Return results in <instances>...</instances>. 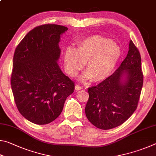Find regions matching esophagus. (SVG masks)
<instances>
[{
  "label": "esophagus",
  "instance_id": "1",
  "mask_svg": "<svg viewBox=\"0 0 156 156\" xmlns=\"http://www.w3.org/2000/svg\"><path fill=\"white\" fill-rule=\"evenodd\" d=\"M83 89V87L82 86H80V84H76V86H75V89L76 91H78V90H80V89Z\"/></svg>",
  "mask_w": 156,
  "mask_h": 156
}]
</instances>
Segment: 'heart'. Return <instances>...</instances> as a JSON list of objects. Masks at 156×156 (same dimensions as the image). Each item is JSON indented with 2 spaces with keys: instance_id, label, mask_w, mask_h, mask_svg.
Instances as JSON below:
<instances>
[{
  "instance_id": "obj_1",
  "label": "heart",
  "mask_w": 156,
  "mask_h": 156,
  "mask_svg": "<svg viewBox=\"0 0 156 156\" xmlns=\"http://www.w3.org/2000/svg\"><path fill=\"white\" fill-rule=\"evenodd\" d=\"M120 56V49L112 39L102 35H92L80 41L74 50L68 48L64 54L65 69L75 76L86 63L85 79L100 83L109 77Z\"/></svg>"
}]
</instances>
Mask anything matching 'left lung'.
Segmentation results:
<instances>
[{"label": "left lung", "instance_id": "8db88e82", "mask_svg": "<svg viewBox=\"0 0 156 156\" xmlns=\"http://www.w3.org/2000/svg\"><path fill=\"white\" fill-rule=\"evenodd\" d=\"M126 57L115 72L96 86L88 88L85 113L89 122L100 129L122 125L138 107L143 85L141 56L133 41ZM124 76L125 80H122Z\"/></svg>", "mask_w": 156, "mask_h": 156}]
</instances>
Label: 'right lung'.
<instances>
[{"instance_id":"obj_1","label":"right lung","mask_w":156,"mask_h":156,"mask_svg":"<svg viewBox=\"0 0 156 156\" xmlns=\"http://www.w3.org/2000/svg\"><path fill=\"white\" fill-rule=\"evenodd\" d=\"M67 30L55 24L37 26L15 49L11 76L14 101L20 114L36 125L56 120L74 91V82L57 63L60 35Z\"/></svg>"}]
</instances>
